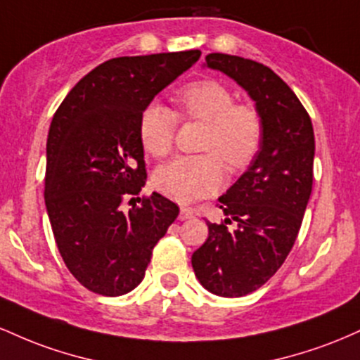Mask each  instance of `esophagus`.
Wrapping results in <instances>:
<instances>
[{"instance_id": "1", "label": "esophagus", "mask_w": 360, "mask_h": 360, "mask_svg": "<svg viewBox=\"0 0 360 360\" xmlns=\"http://www.w3.org/2000/svg\"><path fill=\"white\" fill-rule=\"evenodd\" d=\"M194 217V212L188 206H181V212H179V220H189V218Z\"/></svg>"}]
</instances>
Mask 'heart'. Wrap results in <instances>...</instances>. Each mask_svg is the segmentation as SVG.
<instances>
[{"mask_svg": "<svg viewBox=\"0 0 360 360\" xmlns=\"http://www.w3.org/2000/svg\"><path fill=\"white\" fill-rule=\"evenodd\" d=\"M176 103L184 117L206 123L203 150L208 154L179 155L157 167L154 183L160 193L181 203L208 196L223 184L221 160L240 169L254 159L262 137L257 111L235 105L233 94L217 81H196L177 91ZM176 115L160 103H150L140 115L139 134L148 154L166 155L176 134Z\"/></svg>", "mask_w": 360, "mask_h": 360, "instance_id": "1", "label": "heart"}]
</instances>
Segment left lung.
Returning a JSON list of instances; mask_svg holds the SVG:
<instances>
[{
  "label": "left lung",
  "instance_id": "1",
  "mask_svg": "<svg viewBox=\"0 0 360 360\" xmlns=\"http://www.w3.org/2000/svg\"><path fill=\"white\" fill-rule=\"evenodd\" d=\"M203 68L237 82L262 123L249 169L218 198L226 218L206 223L208 238L191 257L201 286L238 298L266 284L295 245L311 194L315 134L298 96L264 64L210 53ZM232 221H238L235 231L228 229Z\"/></svg>",
  "mask_w": 360,
  "mask_h": 360
}]
</instances>
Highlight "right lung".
<instances>
[{"label":"right lung","instance_id":"right-lung-1","mask_svg":"<svg viewBox=\"0 0 360 360\" xmlns=\"http://www.w3.org/2000/svg\"><path fill=\"white\" fill-rule=\"evenodd\" d=\"M200 51L117 57L71 89L47 137L45 208L65 266L84 288L122 296L142 283L152 249L179 214L162 194L122 203L147 181L142 111Z\"/></svg>","mask_w":360,"mask_h":360}]
</instances>
